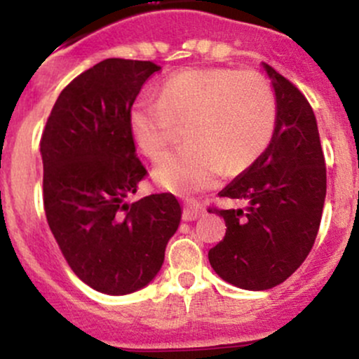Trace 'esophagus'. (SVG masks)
Masks as SVG:
<instances>
[{"label": "esophagus", "instance_id": "obj_1", "mask_svg": "<svg viewBox=\"0 0 359 359\" xmlns=\"http://www.w3.org/2000/svg\"><path fill=\"white\" fill-rule=\"evenodd\" d=\"M203 208H201L199 204H194V203H189L185 204L184 208V214H182V219L184 221H196L197 217L203 216Z\"/></svg>", "mask_w": 359, "mask_h": 359}]
</instances>
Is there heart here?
Returning a JSON list of instances; mask_svg holds the SVG:
<instances>
[{
	"instance_id": "obj_1",
	"label": "heart",
	"mask_w": 359,
	"mask_h": 359,
	"mask_svg": "<svg viewBox=\"0 0 359 359\" xmlns=\"http://www.w3.org/2000/svg\"><path fill=\"white\" fill-rule=\"evenodd\" d=\"M277 123L270 82L259 72L189 69L163 82L160 100L143 96L130 113L135 143L158 158L185 126L187 145L156 162L151 177L163 189L194 194L240 172L269 147Z\"/></svg>"
}]
</instances>
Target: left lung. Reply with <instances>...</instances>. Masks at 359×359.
I'll return each mask as SVG.
<instances>
[{"instance_id": "1", "label": "left lung", "mask_w": 359, "mask_h": 359, "mask_svg": "<svg viewBox=\"0 0 359 359\" xmlns=\"http://www.w3.org/2000/svg\"><path fill=\"white\" fill-rule=\"evenodd\" d=\"M277 123L269 147L221 197L243 209H214L226 234L209 250L222 280L245 290H266L290 277L314 246L325 199V162L317 121L304 94L269 64ZM212 212V209H209Z\"/></svg>"}]
</instances>
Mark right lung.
<instances>
[{
    "label": "right lung",
    "mask_w": 359,
    "mask_h": 359,
    "mask_svg": "<svg viewBox=\"0 0 359 359\" xmlns=\"http://www.w3.org/2000/svg\"><path fill=\"white\" fill-rule=\"evenodd\" d=\"M160 69L150 60L100 62L62 90L40 140L50 231L74 273L108 295L137 292L156 277L182 216L172 194L126 201L147 175L131 106Z\"/></svg>",
    "instance_id": "obj_1"
}]
</instances>
